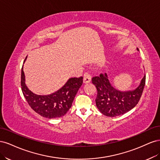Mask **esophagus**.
Masks as SVG:
<instances>
[{
	"instance_id": "esophagus-1",
	"label": "esophagus",
	"mask_w": 160,
	"mask_h": 160,
	"mask_svg": "<svg viewBox=\"0 0 160 160\" xmlns=\"http://www.w3.org/2000/svg\"><path fill=\"white\" fill-rule=\"evenodd\" d=\"M91 80V76L89 73V72H85L84 74V77H83V83H90V81Z\"/></svg>"
}]
</instances>
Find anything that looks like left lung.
I'll return each instance as SVG.
<instances>
[{"label":"left lung","mask_w":160,"mask_h":160,"mask_svg":"<svg viewBox=\"0 0 160 160\" xmlns=\"http://www.w3.org/2000/svg\"><path fill=\"white\" fill-rule=\"evenodd\" d=\"M92 83L98 91L95 99L97 108L104 115L113 118L128 112L138 103L146 83V75L138 88L132 91L116 89L110 83L106 73L93 77Z\"/></svg>","instance_id":"left-lung-1"}]
</instances>
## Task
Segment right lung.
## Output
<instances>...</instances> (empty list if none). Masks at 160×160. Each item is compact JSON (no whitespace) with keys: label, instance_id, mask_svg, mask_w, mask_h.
<instances>
[{"label":"right lung","instance_id":"1","mask_svg":"<svg viewBox=\"0 0 160 160\" xmlns=\"http://www.w3.org/2000/svg\"><path fill=\"white\" fill-rule=\"evenodd\" d=\"M27 57L25 58V62ZM83 83V77L70 78L61 89L55 93L40 95L28 89L25 84V76L21 69V89L27 101L36 113L49 119L61 118L71 108L72 101Z\"/></svg>","mask_w":160,"mask_h":160}]
</instances>
